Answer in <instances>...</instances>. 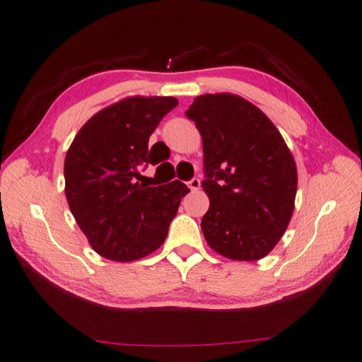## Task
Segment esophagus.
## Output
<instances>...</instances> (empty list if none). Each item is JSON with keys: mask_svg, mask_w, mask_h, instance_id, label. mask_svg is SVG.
<instances>
[{"mask_svg": "<svg viewBox=\"0 0 362 362\" xmlns=\"http://www.w3.org/2000/svg\"><path fill=\"white\" fill-rule=\"evenodd\" d=\"M199 186H202V181H199V178H192V180L189 181V187H190L192 190H198Z\"/></svg>", "mask_w": 362, "mask_h": 362, "instance_id": "obj_1", "label": "esophagus"}]
</instances>
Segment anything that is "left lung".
Returning a JSON list of instances; mask_svg holds the SVG:
<instances>
[{"mask_svg": "<svg viewBox=\"0 0 362 362\" xmlns=\"http://www.w3.org/2000/svg\"><path fill=\"white\" fill-rule=\"evenodd\" d=\"M186 116L203 138L202 186L211 199L202 220L206 242L232 260L263 259L294 211L291 151L267 115L240 95H199Z\"/></svg>", "mask_w": 362, "mask_h": 362, "instance_id": "8db88e82", "label": "left lung"}]
</instances>
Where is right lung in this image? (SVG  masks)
Masks as SVG:
<instances>
[{
  "label": "right lung",
  "instance_id": "1",
  "mask_svg": "<svg viewBox=\"0 0 362 362\" xmlns=\"http://www.w3.org/2000/svg\"><path fill=\"white\" fill-rule=\"evenodd\" d=\"M175 98H127L80 128L65 158V194L72 215L99 255L132 262L164 243L181 198V181L138 182L139 168L158 164L148 138Z\"/></svg>",
  "mask_w": 362,
  "mask_h": 362
}]
</instances>
